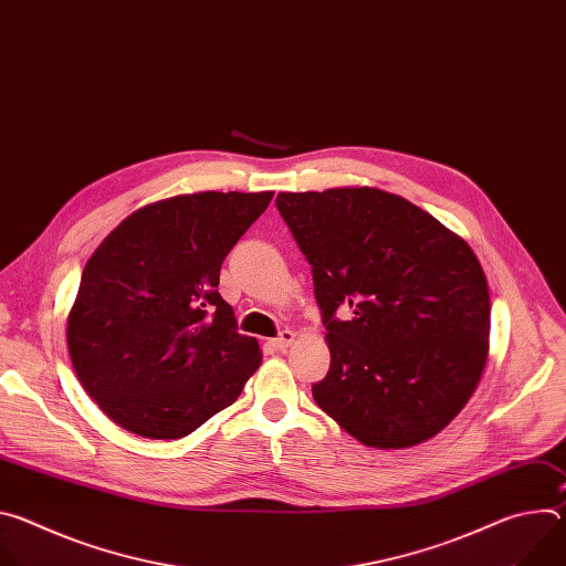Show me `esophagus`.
Returning a JSON list of instances; mask_svg holds the SVG:
<instances>
[{"label": "esophagus", "instance_id": "obj_1", "mask_svg": "<svg viewBox=\"0 0 566 566\" xmlns=\"http://www.w3.org/2000/svg\"><path fill=\"white\" fill-rule=\"evenodd\" d=\"M295 338H297V336H295V332H282L275 340H271V345H273L275 349H280V352H282V349L291 347V345L295 343Z\"/></svg>", "mask_w": 566, "mask_h": 566}]
</instances>
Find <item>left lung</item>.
I'll return each instance as SVG.
<instances>
[{
  "instance_id": "obj_1",
  "label": "left lung",
  "mask_w": 566,
  "mask_h": 566,
  "mask_svg": "<svg viewBox=\"0 0 566 566\" xmlns=\"http://www.w3.org/2000/svg\"><path fill=\"white\" fill-rule=\"evenodd\" d=\"M277 210L313 266L332 365L311 387L363 446L437 437L489 360L491 295L465 239L378 188L280 192ZM349 305L352 321L335 311Z\"/></svg>"
}]
</instances>
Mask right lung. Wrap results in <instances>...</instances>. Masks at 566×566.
Segmentation results:
<instances>
[{"label":"right lung","mask_w":566,"mask_h":566,"mask_svg":"<svg viewBox=\"0 0 566 566\" xmlns=\"http://www.w3.org/2000/svg\"><path fill=\"white\" fill-rule=\"evenodd\" d=\"M273 192H195L123 219L90 258L66 317L75 376L123 430L181 439L237 400L258 371L219 271Z\"/></svg>","instance_id":"right-lung-1"}]
</instances>
